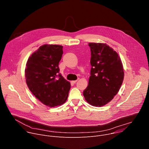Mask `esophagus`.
I'll list each match as a JSON object with an SVG mask.
<instances>
[{"label": "esophagus", "instance_id": "obj_1", "mask_svg": "<svg viewBox=\"0 0 149 149\" xmlns=\"http://www.w3.org/2000/svg\"><path fill=\"white\" fill-rule=\"evenodd\" d=\"M78 79H77V80H75V81H71V83H72V84H75L77 82V81H78Z\"/></svg>", "mask_w": 149, "mask_h": 149}]
</instances>
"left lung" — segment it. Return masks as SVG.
Here are the masks:
<instances>
[{
	"label": "left lung",
	"instance_id": "obj_1",
	"mask_svg": "<svg viewBox=\"0 0 149 149\" xmlns=\"http://www.w3.org/2000/svg\"><path fill=\"white\" fill-rule=\"evenodd\" d=\"M91 65L88 86L84 97L90 105L101 107L118 93L124 79V70L118 54L106 44L89 43Z\"/></svg>",
	"mask_w": 149,
	"mask_h": 149
}]
</instances>
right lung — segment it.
Returning <instances> with one entry per match:
<instances>
[{
	"label": "right lung",
	"mask_w": 149,
	"mask_h": 149,
	"mask_svg": "<svg viewBox=\"0 0 149 149\" xmlns=\"http://www.w3.org/2000/svg\"><path fill=\"white\" fill-rule=\"evenodd\" d=\"M63 47L44 45L28 58L25 78L29 90L42 103L51 107L67 100L71 84L59 72Z\"/></svg>",
	"instance_id": "add662e5"
}]
</instances>
